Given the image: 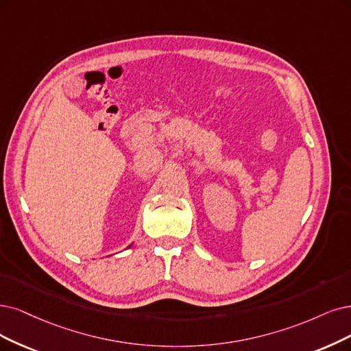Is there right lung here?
Listing matches in <instances>:
<instances>
[{
  "label": "right lung",
  "mask_w": 351,
  "mask_h": 351,
  "mask_svg": "<svg viewBox=\"0 0 351 351\" xmlns=\"http://www.w3.org/2000/svg\"><path fill=\"white\" fill-rule=\"evenodd\" d=\"M128 247H132V244H130V245H128ZM128 247H127V249H128Z\"/></svg>",
  "instance_id": "obj_1"
}]
</instances>
